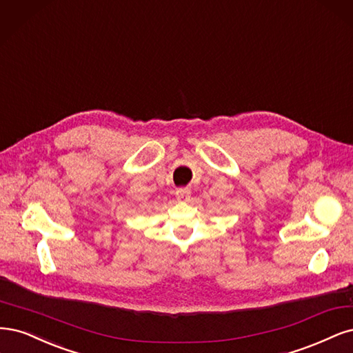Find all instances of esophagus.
<instances>
[{
    "mask_svg": "<svg viewBox=\"0 0 353 353\" xmlns=\"http://www.w3.org/2000/svg\"><path fill=\"white\" fill-rule=\"evenodd\" d=\"M176 199H177V202L186 203L190 199V192L188 189H179L176 192Z\"/></svg>",
    "mask_w": 353,
    "mask_h": 353,
    "instance_id": "34e87169",
    "label": "esophagus"
}]
</instances>
